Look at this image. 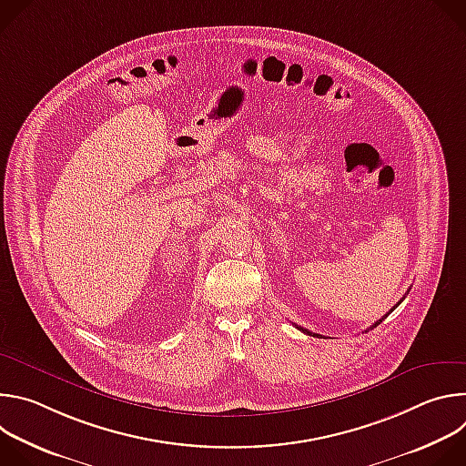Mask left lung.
Wrapping results in <instances>:
<instances>
[{
  "label": "left lung",
  "mask_w": 466,
  "mask_h": 466,
  "mask_svg": "<svg viewBox=\"0 0 466 466\" xmlns=\"http://www.w3.org/2000/svg\"><path fill=\"white\" fill-rule=\"evenodd\" d=\"M400 302H402V300H400ZM400 302H398V304H400ZM398 304H396V306H398ZM396 306H394V308H396ZM394 308H392V309H394ZM392 309H390V311H392ZM390 311H389V313H390ZM389 313H387V315H389ZM387 315H385V317H387ZM385 317H381V319H380V320H376V322H374V324H372V326H370V328H369V329H372V328H376V326H378V324H380V322H381V320H383V319H385ZM297 328H299V329H302V331H304V334H308V336H313V338H315V336H317V338H319V334H313V331H309V329H306V328H300V326H297ZM369 329H365V331H369Z\"/></svg>",
  "instance_id": "8db88e82"
}]
</instances>
